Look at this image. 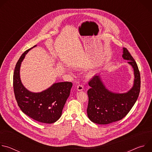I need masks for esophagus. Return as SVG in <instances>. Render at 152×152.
<instances>
[{"label":"esophagus","instance_id":"34e87169","mask_svg":"<svg viewBox=\"0 0 152 152\" xmlns=\"http://www.w3.org/2000/svg\"><path fill=\"white\" fill-rule=\"evenodd\" d=\"M77 90L78 91H82L83 90V86L82 84H79L77 86Z\"/></svg>","mask_w":152,"mask_h":152}]
</instances>
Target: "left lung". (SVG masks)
Returning a JSON list of instances; mask_svg holds the SVG:
<instances>
[{
    "label": "left lung",
    "mask_w": 152,
    "mask_h": 152,
    "mask_svg": "<svg viewBox=\"0 0 152 152\" xmlns=\"http://www.w3.org/2000/svg\"><path fill=\"white\" fill-rule=\"evenodd\" d=\"M123 59L128 60L134 71L133 87L125 93H114L106 88L99 75H95L88 82L91 86L88 91V104L87 115L93 123L106 124L124 118L135 103L141 86L140 73L134 58L124 48Z\"/></svg>",
    "instance_id": "1"
}]
</instances>
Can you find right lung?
I'll list each match as a JSON object with an SVG mask.
<instances>
[{
    "label": "right lung",
    "mask_w": 152,
    "mask_h": 152,
    "mask_svg": "<svg viewBox=\"0 0 152 152\" xmlns=\"http://www.w3.org/2000/svg\"><path fill=\"white\" fill-rule=\"evenodd\" d=\"M35 46L26 50L16 64L13 75L14 92L17 104L23 113L37 121L50 124L61 117L73 83L70 82L55 83L40 93H32L25 88L20 77L21 63L25 55Z\"/></svg>",
    "instance_id": "add662e5"
}]
</instances>
